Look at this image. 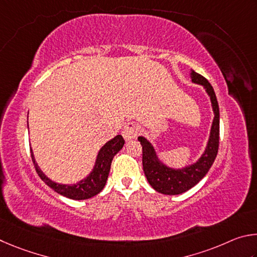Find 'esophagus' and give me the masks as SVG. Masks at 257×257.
Returning <instances> with one entry per match:
<instances>
[{
  "label": "esophagus",
  "mask_w": 257,
  "mask_h": 257,
  "mask_svg": "<svg viewBox=\"0 0 257 257\" xmlns=\"http://www.w3.org/2000/svg\"><path fill=\"white\" fill-rule=\"evenodd\" d=\"M139 132H140V126H139V124L136 123V121H130V123L125 125L121 134H123L125 140L128 141L132 140V139H136Z\"/></svg>",
  "instance_id": "1"
}]
</instances>
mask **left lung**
I'll return each instance as SVG.
<instances>
[{"label":"left lung","instance_id":"8db88e82","mask_svg":"<svg viewBox=\"0 0 257 257\" xmlns=\"http://www.w3.org/2000/svg\"><path fill=\"white\" fill-rule=\"evenodd\" d=\"M192 81L195 83L204 85L206 92L209 93L212 102V108L214 112V119L211 127V134L209 139L208 147L202 155L201 158L194 165L184 169H172L168 168L160 163L157 158L154 148L145 138L140 137L142 146V165L145 175L150 185L157 192L163 193L166 195H177L190 190L195 186L206 174L212 166L213 161L217 157L219 149V132H220V115L219 105L217 97H215L212 85L209 83L203 75L196 73L195 71L191 72Z\"/></svg>","mask_w":257,"mask_h":257}]
</instances>
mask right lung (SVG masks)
Segmentation results:
<instances>
[{"label":"right lung","mask_w":257,"mask_h":257,"mask_svg":"<svg viewBox=\"0 0 257 257\" xmlns=\"http://www.w3.org/2000/svg\"><path fill=\"white\" fill-rule=\"evenodd\" d=\"M124 143L125 141L121 136H116L110 141H108L99 151L92 173L87 178L82 179V181H80L78 184H74V185H62V184L54 183L48 177L45 176L42 170L39 169L34 159L33 151H31V159H33L35 169L39 175V177L58 194L72 200H87L100 193L103 186L106 185L112 158L123 148Z\"/></svg>","instance_id":"1"}]
</instances>
